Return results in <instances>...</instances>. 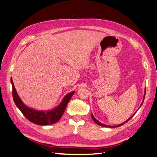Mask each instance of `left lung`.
Segmentation results:
<instances>
[{"instance_id": "left-lung-1", "label": "left lung", "mask_w": 157, "mask_h": 157, "mask_svg": "<svg viewBox=\"0 0 157 157\" xmlns=\"http://www.w3.org/2000/svg\"><path fill=\"white\" fill-rule=\"evenodd\" d=\"M145 93H146V90H145ZM144 95H145V94H144ZM144 99H143V100H144ZM142 103H141V105H142ZM135 114H133V115H135ZM133 115H132L131 116V117L129 118V119H127V121H125V123H127V121H128V120H129V119H131L132 117H133ZM91 118H92V119H93L94 120V121L95 122V123H97V124H99V125H101V126H103V127H109V126H107V125H105V124H102V123H100V122H99L97 120V119H95V118H94V116H93V115H92L91 114ZM124 123H122V124H118V125H117V126H113V127H119V126H121V125H123V124H124Z\"/></svg>"}]
</instances>
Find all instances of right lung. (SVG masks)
Returning a JSON list of instances; mask_svg holds the SVG:
<instances>
[{
  "instance_id": "1",
  "label": "right lung",
  "mask_w": 157,
  "mask_h": 157,
  "mask_svg": "<svg viewBox=\"0 0 157 157\" xmlns=\"http://www.w3.org/2000/svg\"><path fill=\"white\" fill-rule=\"evenodd\" d=\"M10 82L13 86V97L16 105L21 110L22 114L25 116L26 118L29 120L32 123L40 124V125H47L56 123L62 117L64 111L66 108L68 102L74 95V91L68 94L59 105L56 109L50 111H38L28 107L22 103L21 99L18 95L17 91L15 90L13 79H10Z\"/></svg>"
}]
</instances>
